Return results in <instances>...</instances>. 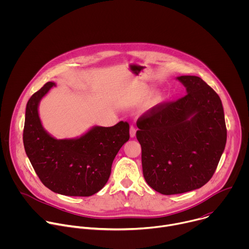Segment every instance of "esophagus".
<instances>
[{
    "mask_svg": "<svg viewBox=\"0 0 249 249\" xmlns=\"http://www.w3.org/2000/svg\"><path fill=\"white\" fill-rule=\"evenodd\" d=\"M136 131H137V128L135 126L131 125V127H130V137L131 138H134L136 136Z\"/></svg>",
    "mask_w": 249,
    "mask_h": 249,
    "instance_id": "obj_1",
    "label": "esophagus"
}]
</instances>
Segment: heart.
<instances>
[{"instance_id":"b5f03b06","label":"heart","mask_w":249,"mask_h":249,"mask_svg":"<svg viewBox=\"0 0 249 249\" xmlns=\"http://www.w3.org/2000/svg\"><path fill=\"white\" fill-rule=\"evenodd\" d=\"M156 101H157V100H156ZM156 101H155V102H156Z\"/></svg>"}]
</instances>
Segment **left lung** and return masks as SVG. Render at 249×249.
<instances>
[{
  "label": "left lung",
  "mask_w": 249,
  "mask_h": 249,
  "mask_svg": "<svg viewBox=\"0 0 249 249\" xmlns=\"http://www.w3.org/2000/svg\"><path fill=\"white\" fill-rule=\"evenodd\" d=\"M177 79L187 94L157 104L137 120L145 180L163 195L205 185L214 175L227 142L218 93L199 77Z\"/></svg>",
  "instance_id": "left-lung-1"
}]
</instances>
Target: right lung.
<instances>
[{
  "instance_id": "obj_1",
  "label": "right lung",
  "mask_w": 249,
  "mask_h": 249,
  "mask_svg": "<svg viewBox=\"0 0 249 249\" xmlns=\"http://www.w3.org/2000/svg\"><path fill=\"white\" fill-rule=\"evenodd\" d=\"M55 86L46 83L26 104L23 145L40 181L51 191L66 196L88 197L107 182L114 158L129 140V123L96 126L75 140H56L42 128L39 100Z\"/></svg>"
}]
</instances>
